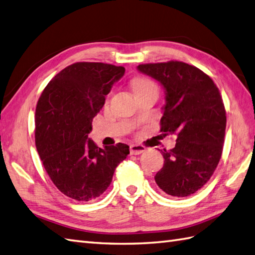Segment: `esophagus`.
<instances>
[{
  "label": "esophagus",
  "instance_id": "obj_1",
  "mask_svg": "<svg viewBox=\"0 0 255 255\" xmlns=\"http://www.w3.org/2000/svg\"><path fill=\"white\" fill-rule=\"evenodd\" d=\"M129 150H130V154L131 155H139L142 152L145 151V147L140 144H130Z\"/></svg>",
  "mask_w": 255,
  "mask_h": 255
}]
</instances>
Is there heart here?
<instances>
[{"label": "heart", "mask_w": 255, "mask_h": 255, "mask_svg": "<svg viewBox=\"0 0 255 255\" xmlns=\"http://www.w3.org/2000/svg\"><path fill=\"white\" fill-rule=\"evenodd\" d=\"M132 87H133V90L135 92V91L143 90V89H147V88H154L155 84L150 79L143 78V77H139V78L133 79Z\"/></svg>", "instance_id": "1"}]
</instances>
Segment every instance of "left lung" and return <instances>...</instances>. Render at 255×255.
Here are the masks:
<instances>
[{
  "label": "left lung",
  "instance_id": "1",
  "mask_svg": "<svg viewBox=\"0 0 255 255\" xmlns=\"http://www.w3.org/2000/svg\"><path fill=\"white\" fill-rule=\"evenodd\" d=\"M137 68L163 86L161 131L177 137L174 149L159 150L165 161L155 182L171 197H188L209 181L222 156L226 111L220 90L202 70L182 62Z\"/></svg>",
  "mask_w": 255,
  "mask_h": 255
}]
</instances>
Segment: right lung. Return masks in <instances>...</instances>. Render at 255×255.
Returning a JSON list of instances; mask_svg holds the SVG:
<instances>
[{"label":"right lung","mask_w":255,"mask_h":255,"mask_svg":"<svg viewBox=\"0 0 255 255\" xmlns=\"http://www.w3.org/2000/svg\"><path fill=\"white\" fill-rule=\"evenodd\" d=\"M124 74L123 66L75 63L47 84L38 101L34 138L41 161L58 190L79 202L104 193L129 154L127 144L99 147L88 138L105 96Z\"/></svg>","instance_id":"right-lung-1"}]
</instances>
